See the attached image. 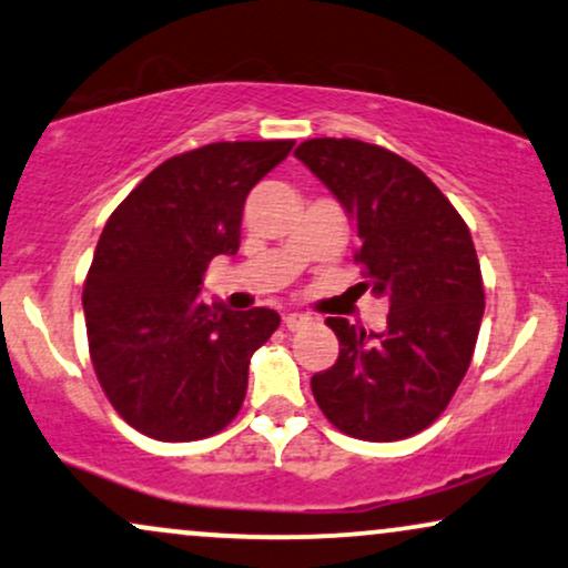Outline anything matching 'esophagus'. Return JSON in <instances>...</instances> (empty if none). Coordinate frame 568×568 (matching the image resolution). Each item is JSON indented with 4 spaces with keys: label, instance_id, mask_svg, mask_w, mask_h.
Returning a JSON list of instances; mask_svg holds the SVG:
<instances>
[{
    "label": "esophagus",
    "instance_id": "obj_1",
    "mask_svg": "<svg viewBox=\"0 0 568 568\" xmlns=\"http://www.w3.org/2000/svg\"><path fill=\"white\" fill-rule=\"evenodd\" d=\"M283 323H285V327H288V331H302V327L310 325V317H306V314H302V312H291V314H285Z\"/></svg>",
    "mask_w": 568,
    "mask_h": 568
}]
</instances>
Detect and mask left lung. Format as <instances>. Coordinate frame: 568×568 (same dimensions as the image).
Returning <instances> with one entry per match:
<instances>
[{
  "instance_id": "obj_1",
  "label": "left lung",
  "mask_w": 568,
  "mask_h": 568,
  "mask_svg": "<svg viewBox=\"0 0 568 568\" xmlns=\"http://www.w3.org/2000/svg\"><path fill=\"white\" fill-rule=\"evenodd\" d=\"M296 159L354 219L359 291L388 298L384 333L327 317L341 352L312 375V394L354 439H407L444 413L479 338L484 283L468 224L418 166L381 145L317 136Z\"/></svg>"
}]
</instances>
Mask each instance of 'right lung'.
Returning <instances> with one entry per match:
<instances>
[{"label": "right lung", "instance_id": "1", "mask_svg": "<svg viewBox=\"0 0 568 568\" xmlns=\"http://www.w3.org/2000/svg\"><path fill=\"white\" fill-rule=\"evenodd\" d=\"M291 148L211 142L174 155L105 222L81 296L89 357L115 413L150 439H206L241 413L251 357L280 314L197 293L211 258L237 254L245 195Z\"/></svg>", "mask_w": 568, "mask_h": 568}]
</instances>
